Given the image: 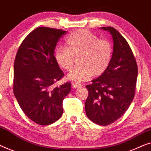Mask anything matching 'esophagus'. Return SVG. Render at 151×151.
Here are the masks:
<instances>
[{
	"label": "esophagus",
	"mask_w": 151,
	"mask_h": 151,
	"mask_svg": "<svg viewBox=\"0 0 151 151\" xmlns=\"http://www.w3.org/2000/svg\"><path fill=\"white\" fill-rule=\"evenodd\" d=\"M72 86H73L74 88H78L81 87L82 84L80 83H77V82H73V83H72Z\"/></svg>",
	"instance_id": "34e87169"
}]
</instances>
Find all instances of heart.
Returning <instances> with one entry per match:
<instances>
[{
    "label": "heart",
    "instance_id": "heart-1",
    "mask_svg": "<svg viewBox=\"0 0 151 151\" xmlns=\"http://www.w3.org/2000/svg\"><path fill=\"white\" fill-rule=\"evenodd\" d=\"M78 55L80 65L68 73L67 78L79 82L106 71L112 60V44L106 39L98 38L89 31L78 29L67 37L65 47H58L55 50L54 57L62 69L69 71L73 67L74 58Z\"/></svg>",
    "mask_w": 151,
    "mask_h": 151
}]
</instances>
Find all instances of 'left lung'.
Returning <instances> with one entry per match:
<instances>
[{
  "label": "left lung",
  "instance_id": "left-lung-1",
  "mask_svg": "<svg viewBox=\"0 0 151 151\" xmlns=\"http://www.w3.org/2000/svg\"><path fill=\"white\" fill-rule=\"evenodd\" d=\"M101 29L112 36L113 57L106 71L86 86L88 96L85 111L93 122L107 126L118 119L131 105L135 96L138 70L125 38L111 27Z\"/></svg>",
  "mask_w": 151,
  "mask_h": 151
}]
</instances>
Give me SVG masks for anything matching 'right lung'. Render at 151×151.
Instances as JSON below:
<instances>
[{
	"mask_svg": "<svg viewBox=\"0 0 151 151\" xmlns=\"http://www.w3.org/2000/svg\"><path fill=\"white\" fill-rule=\"evenodd\" d=\"M67 31L38 27L22 41L14 67V93L31 120L49 125L63 115V102L71 91L66 82L53 87L64 76L54 57L57 42Z\"/></svg>",
	"mask_w": 151,
	"mask_h": 151,
	"instance_id": "obj_1",
	"label": "right lung"
}]
</instances>
